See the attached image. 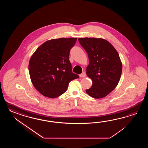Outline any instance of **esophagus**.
<instances>
[{"label":"esophagus","instance_id":"esophagus-1","mask_svg":"<svg viewBox=\"0 0 148 148\" xmlns=\"http://www.w3.org/2000/svg\"><path fill=\"white\" fill-rule=\"evenodd\" d=\"M79 77H81V78L85 77H86V73H85V72H83V73H82L81 74L79 75Z\"/></svg>","mask_w":148,"mask_h":148}]
</instances>
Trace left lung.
I'll use <instances>...</instances> for the list:
<instances>
[{
    "instance_id": "8db88e82",
    "label": "left lung",
    "mask_w": 148,
    "mask_h": 148,
    "mask_svg": "<svg viewBox=\"0 0 148 148\" xmlns=\"http://www.w3.org/2000/svg\"><path fill=\"white\" fill-rule=\"evenodd\" d=\"M88 54L89 63L86 73L92 85L86 89L91 97H104L116 88L120 81L122 63L116 49L107 40L101 38H79Z\"/></svg>"
}]
</instances>
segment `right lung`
Listing matches in <instances>:
<instances>
[{
  "label": "right lung",
  "mask_w": 148,
  "mask_h": 148,
  "mask_svg": "<svg viewBox=\"0 0 148 148\" xmlns=\"http://www.w3.org/2000/svg\"><path fill=\"white\" fill-rule=\"evenodd\" d=\"M77 38H60L45 42L33 54L28 70L32 82L41 94L54 98L67 90L70 82L78 78L72 72L70 49Z\"/></svg>",
  "instance_id": "obj_1"
}]
</instances>
